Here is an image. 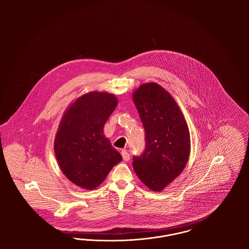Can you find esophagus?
I'll return each mask as SVG.
<instances>
[{
  "label": "esophagus",
  "instance_id": "esophagus-1",
  "mask_svg": "<svg viewBox=\"0 0 249 249\" xmlns=\"http://www.w3.org/2000/svg\"><path fill=\"white\" fill-rule=\"evenodd\" d=\"M121 156H122V158H123V160H124L125 161L130 160V154H129L126 150H122V151H121Z\"/></svg>",
  "mask_w": 249,
  "mask_h": 249
}]
</instances>
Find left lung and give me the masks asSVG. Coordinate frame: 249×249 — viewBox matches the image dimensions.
<instances>
[{
  "label": "left lung",
  "instance_id": "left-lung-1",
  "mask_svg": "<svg viewBox=\"0 0 249 249\" xmlns=\"http://www.w3.org/2000/svg\"><path fill=\"white\" fill-rule=\"evenodd\" d=\"M132 101L145 130V149L133 158V169L148 189L160 192L189 160V127L173 96L159 84H142Z\"/></svg>",
  "mask_w": 249,
  "mask_h": 249
}]
</instances>
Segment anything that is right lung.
Listing matches in <instances>:
<instances>
[{"mask_svg":"<svg viewBox=\"0 0 249 249\" xmlns=\"http://www.w3.org/2000/svg\"><path fill=\"white\" fill-rule=\"evenodd\" d=\"M118 106L116 95L91 91L78 97L64 112L54 141L59 168L71 183L92 190L122 157L104 133Z\"/></svg>","mask_w":249,"mask_h":249,"instance_id":"obj_1","label":"right lung"}]
</instances>
